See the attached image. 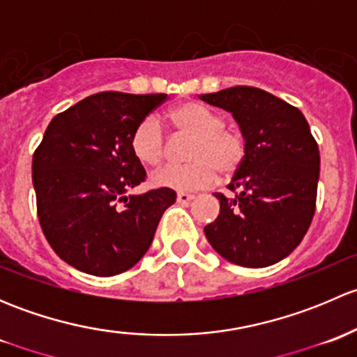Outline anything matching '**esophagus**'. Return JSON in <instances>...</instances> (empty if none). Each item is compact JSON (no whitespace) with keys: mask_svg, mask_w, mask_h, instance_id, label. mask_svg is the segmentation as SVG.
Returning <instances> with one entry per match:
<instances>
[{"mask_svg":"<svg viewBox=\"0 0 357 357\" xmlns=\"http://www.w3.org/2000/svg\"><path fill=\"white\" fill-rule=\"evenodd\" d=\"M195 197L192 195V193H185V192H179L178 195H176V200H178V204H190Z\"/></svg>","mask_w":357,"mask_h":357,"instance_id":"obj_1","label":"esophagus"}]
</instances>
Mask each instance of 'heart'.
<instances>
[{"instance_id":"b5f03b06","label":"heart","mask_w":357,"mask_h":357,"mask_svg":"<svg viewBox=\"0 0 357 357\" xmlns=\"http://www.w3.org/2000/svg\"><path fill=\"white\" fill-rule=\"evenodd\" d=\"M176 132L192 136L185 165H165L152 174V183L176 192H188L212 185L215 176L228 178L245 157V142L238 132L225 128V117L197 102L181 103L169 112ZM131 150L142 164L158 165L167 153L160 121L153 115L143 119L131 135Z\"/></svg>"}]
</instances>
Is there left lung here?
Instances as JSON below:
<instances>
[{"instance_id": "8db88e82", "label": "left lung", "mask_w": 357, "mask_h": 357, "mask_svg": "<svg viewBox=\"0 0 357 357\" xmlns=\"http://www.w3.org/2000/svg\"><path fill=\"white\" fill-rule=\"evenodd\" d=\"M231 112L245 139V157L214 222L204 228L221 257L243 268H266L291 254L311 226L319 179V150L302 112L278 96L235 86L200 95Z\"/></svg>"}]
</instances>
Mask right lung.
Listing matches in <instances>:
<instances>
[{"instance_id":"obj_1","label":"right lung","mask_w":357,"mask_h":357,"mask_svg":"<svg viewBox=\"0 0 357 357\" xmlns=\"http://www.w3.org/2000/svg\"><path fill=\"white\" fill-rule=\"evenodd\" d=\"M167 95L103 91L55 115L32 157L38 218L72 268L95 276L131 269L152 245L171 188L128 192L145 181L131 135Z\"/></svg>"}]
</instances>
